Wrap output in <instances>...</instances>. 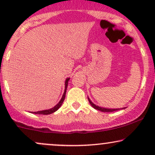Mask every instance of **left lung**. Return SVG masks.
Returning a JSON list of instances; mask_svg holds the SVG:
<instances>
[{
    "label": "left lung",
    "instance_id": "obj_1",
    "mask_svg": "<svg viewBox=\"0 0 155 155\" xmlns=\"http://www.w3.org/2000/svg\"><path fill=\"white\" fill-rule=\"evenodd\" d=\"M88 101L89 102H90V104L91 106L93 107L94 108H95V109L97 110H99V111H103V112H113V111H117V110H120V109H124L125 108H104V107H101V106H96L95 104H93V103L92 102L91 100H90V98L88 97Z\"/></svg>",
    "mask_w": 155,
    "mask_h": 155
}]
</instances>
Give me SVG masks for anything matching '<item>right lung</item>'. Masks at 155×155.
Returning a JSON list of instances; mask_svg holds the SVG:
<instances>
[{
  "instance_id": "add662e5",
  "label": "right lung",
  "mask_w": 155,
  "mask_h": 155,
  "mask_svg": "<svg viewBox=\"0 0 155 155\" xmlns=\"http://www.w3.org/2000/svg\"><path fill=\"white\" fill-rule=\"evenodd\" d=\"M70 80V78H67L65 79V91H64V93L63 96H62V98L60 99V101H59L58 104L56 106H54V107L50 108V109H47V110H43V111H35V112H31L33 114H44V115H47V114H51L54 113L57 111V110L59 109V108L62 106L63 104L64 100H65V93H66V90H67V87H68V81Z\"/></svg>"
}]
</instances>
